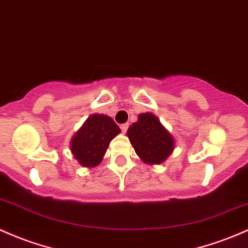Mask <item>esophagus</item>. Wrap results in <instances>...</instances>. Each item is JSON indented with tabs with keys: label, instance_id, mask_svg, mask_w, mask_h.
Instances as JSON below:
<instances>
[{
	"label": "esophagus",
	"instance_id": "obj_1",
	"mask_svg": "<svg viewBox=\"0 0 248 248\" xmlns=\"http://www.w3.org/2000/svg\"><path fill=\"white\" fill-rule=\"evenodd\" d=\"M120 128H121L122 133H126L127 129H128V124H122L121 126H120Z\"/></svg>",
	"mask_w": 248,
	"mask_h": 248
}]
</instances>
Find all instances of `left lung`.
<instances>
[{
    "label": "left lung",
    "instance_id": "1",
    "mask_svg": "<svg viewBox=\"0 0 248 248\" xmlns=\"http://www.w3.org/2000/svg\"><path fill=\"white\" fill-rule=\"evenodd\" d=\"M135 153L145 164L164 162L174 149V139L152 113L139 114L138 121L127 130Z\"/></svg>",
    "mask_w": 248,
    "mask_h": 248
}]
</instances>
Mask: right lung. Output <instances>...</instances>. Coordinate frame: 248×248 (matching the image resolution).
<instances>
[{"label":"right lung","instance_id":"1","mask_svg":"<svg viewBox=\"0 0 248 248\" xmlns=\"http://www.w3.org/2000/svg\"><path fill=\"white\" fill-rule=\"evenodd\" d=\"M121 132L114 120L93 114L84 121L70 141V151L83 167H95L102 161L110 141Z\"/></svg>","mask_w":248,"mask_h":248}]
</instances>
